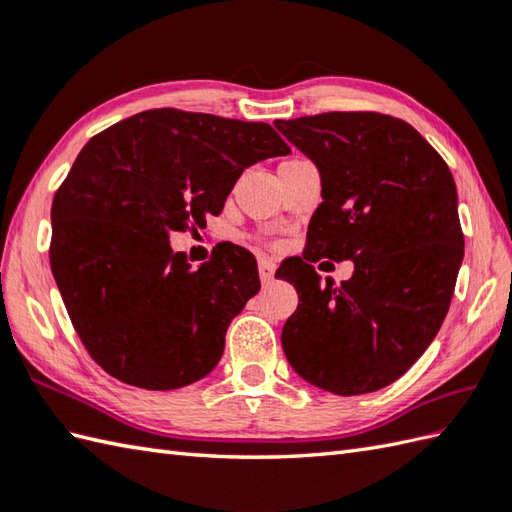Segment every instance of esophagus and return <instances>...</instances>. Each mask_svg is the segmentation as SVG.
<instances>
[{"label":"esophagus","mask_w":512,"mask_h":512,"mask_svg":"<svg viewBox=\"0 0 512 512\" xmlns=\"http://www.w3.org/2000/svg\"><path fill=\"white\" fill-rule=\"evenodd\" d=\"M259 279H262V284H268V281H273L275 275V264L270 262V259H259Z\"/></svg>","instance_id":"esophagus-1"}]
</instances>
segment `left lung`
Listing matches in <instances>:
<instances>
[{"label":"left lung","mask_w":512,"mask_h":512,"mask_svg":"<svg viewBox=\"0 0 512 512\" xmlns=\"http://www.w3.org/2000/svg\"><path fill=\"white\" fill-rule=\"evenodd\" d=\"M275 127L321 171L323 202L306 250L281 273L299 306L281 345L292 369L339 396L394 383L436 339L464 257L449 165L409 123L378 112H325ZM352 258L333 288L313 264ZM328 264V262H323Z\"/></svg>","instance_id":"obj_1"}]
</instances>
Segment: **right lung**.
Masks as SVG:
<instances>
[{
    "label": "right lung",
    "instance_id": "obj_1",
    "mask_svg": "<svg viewBox=\"0 0 512 512\" xmlns=\"http://www.w3.org/2000/svg\"><path fill=\"white\" fill-rule=\"evenodd\" d=\"M288 151L266 123L176 107L88 140L54 193L50 268L96 365L151 391L211 372L228 325L259 290L255 257L228 244L193 268L169 233L204 228L246 167Z\"/></svg>",
    "mask_w": 512,
    "mask_h": 512
}]
</instances>
